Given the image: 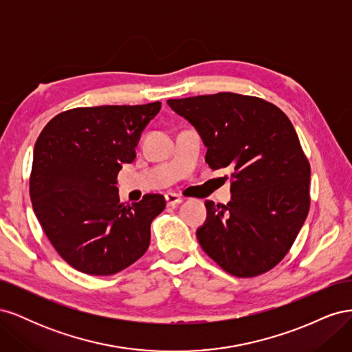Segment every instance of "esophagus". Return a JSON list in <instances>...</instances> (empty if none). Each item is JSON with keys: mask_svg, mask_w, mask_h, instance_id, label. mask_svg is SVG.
Listing matches in <instances>:
<instances>
[{"mask_svg": "<svg viewBox=\"0 0 352 352\" xmlns=\"http://www.w3.org/2000/svg\"><path fill=\"white\" fill-rule=\"evenodd\" d=\"M164 198H166L167 206H177V204H180V202L184 201L182 197H179V195L175 194V192H167V194L164 195Z\"/></svg>", "mask_w": 352, "mask_h": 352, "instance_id": "esophagus-1", "label": "esophagus"}]
</instances>
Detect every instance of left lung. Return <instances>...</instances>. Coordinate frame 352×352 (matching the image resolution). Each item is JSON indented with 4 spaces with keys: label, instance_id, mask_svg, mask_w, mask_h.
Instances as JSON below:
<instances>
[{
    "label": "left lung",
    "instance_id": "8db88e82",
    "mask_svg": "<svg viewBox=\"0 0 352 352\" xmlns=\"http://www.w3.org/2000/svg\"><path fill=\"white\" fill-rule=\"evenodd\" d=\"M207 146L212 170L232 167V201H206L199 245L223 270L254 278L291 250L310 210V163L287 116L250 95L168 100Z\"/></svg>",
    "mask_w": 352,
    "mask_h": 352
}]
</instances>
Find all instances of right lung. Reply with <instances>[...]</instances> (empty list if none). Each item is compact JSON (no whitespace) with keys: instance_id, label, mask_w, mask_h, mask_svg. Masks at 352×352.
Returning <instances> with one entry per match:
<instances>
[{"instance_id":"obj_1","label":"right lung","mask_w":352,"mask_h":352,"mask_svg":"<svg viewBox=\"0 0 352 352\" xmlns=\"http://www.w3.org/2000/svg\"><path fill=\"white\" fill-rule=\"evenodd\" d=\"M160 109V101L72 109L51 119L38 136L30 201L52 247L73 269L110 276L150 247L151 223L164 210V197L146 194L126 206L116 184Z\"/></svg>"}]
</instances>
